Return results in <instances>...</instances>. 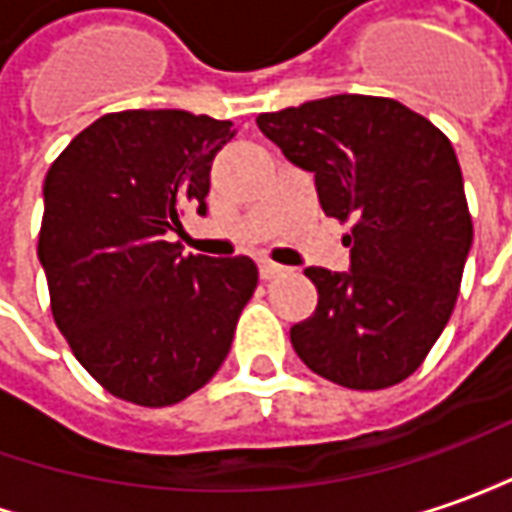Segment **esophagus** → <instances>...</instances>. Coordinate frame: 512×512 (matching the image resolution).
I'll return each mask as SVG.
<instances>
[{"label":"esophagus","instance_id":"esophagus-1","mask_svg":"<svg viewBox=\"0 0 512 512\" xmlns=\"http://www.w3.org/2000/svg\"><path fill=\"white\" fill-rule=\"evenodd\" d=\"M257 269H260V277H263V280H274V277H280V274H283V266H280V263H274V260H260V263H257Z\"/></svg>","mask_w":512,"mask_h":512}]
</instances>
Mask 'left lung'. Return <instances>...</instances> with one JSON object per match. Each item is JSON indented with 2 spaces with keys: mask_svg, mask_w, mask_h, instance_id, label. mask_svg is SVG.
<instances>
[{
  "mask_svg": "<svg viewBox=\"0 0 512 512\" xmlns=\"http://www.w3.org/2000/svg\"><path fill=\"white\" fill-rule=\"evenodd\" d=\"M257 128L311 170L330 218L353 221L350 271L311 266L316 311L297 356L333 384L387 389L415 373L451 319L474 224L448 137L392 97L333 95Z\"/></svg>",
  "mask_w": 512,
  "mask_h": 512,
  "instance_id": "1",
  "label": "left lung"
}]
</instances>
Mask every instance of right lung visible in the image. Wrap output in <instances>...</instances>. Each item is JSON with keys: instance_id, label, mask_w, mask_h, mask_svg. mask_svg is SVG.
<instances>
[{"instance_id": "add662e5", "label": "right lung", "mask_w": 512, "mask_h": 512, "mask_svg": "<svg viewBox=\"0 0 512 512\" xmlns=\"http://www.w3.org/2000/svg\"><path fill=\"white\" fill-rule=\"evenodd\" d=\"M229 120L182 109L103 114L47 170L38 260L75 358L111 395L173 406L224 364L255 294L249 257L182 255L184 207L207 212Z\"/></svg>"}]
</instances>
